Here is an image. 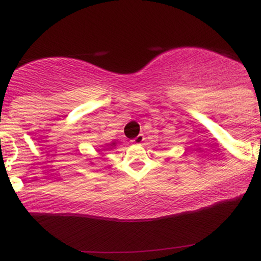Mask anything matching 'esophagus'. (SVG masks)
I'll list each match as a JSON object with an SVG mask.
<instances>
[{"label": "esophagus", "mask_w": 261, "mask_h": 261, "mask_svg": "<svg viewBox=\"0 0 261 261\" xmlns=\"http://www.w3.org/2000/svg\"><path fill=\"white\" fill-rule=\"evenodd\" d=\"M143 140H145V136H143L142 134H140V135H137L134 140H131V142L135 143V145H141V143L143 142Z\"/></svg>", "instance_id": "34e87169"}]
</instances>
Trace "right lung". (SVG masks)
Segmentation results:
<instances>
[{"label":"right lung","instance_id":"add662e5","mask_svg":"<svg viewBox=\"0 0 261 261\" xmlns=\"http://www.w3.org/2000/svg\"><path fill=\"white\" fill-rule=\"evenodd\" d=\"M115 146H116V142L115 141H113V142L108 143L106 146H101V147H103V149H106V151H108V149H113ZM103 149H98V151H103Z\"/></svg>","mask_w":261,"mask_h":261}]
</instances>
